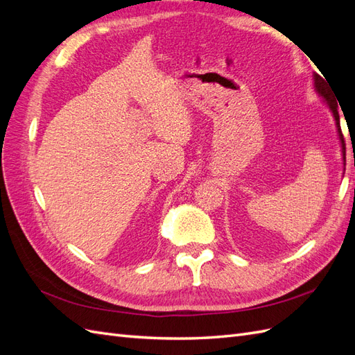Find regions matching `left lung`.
I'll use <instances>...</instances> for the list:
<instances>
[{"instance_id": "8db88e82", "label": "left lung", "mask_w": 355, "mask_h": 355, "mask_svg": "<svg viewBox=\"0 0 355 355\" xmlns=\"http://www.w3.org/2000/svg\"><path fill=\"white\" fill-rule=\"evenodd\" d=\"M327 80H323V77H320L318 73H314V85L315 90L320 96H323L324 102L327 103L329 110L331 111L333 116H335L336 121V128H338V135H339V141H340V146H342V155H343V161H345V141H343V135L340 130V121H339V112H338V103L336 101L331 99V93L329 89V84L326 83Z\"/></svg>"}]
</instances>
